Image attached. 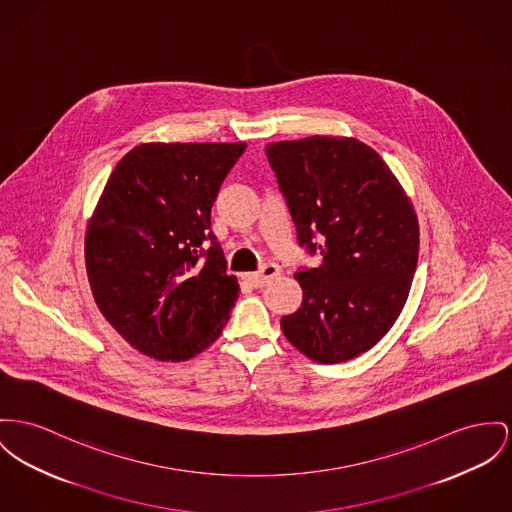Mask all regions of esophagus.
Wrapping results in <instances>:
<instances>
[{"instance_id": "esophagus-1", "label": "esophagus", "mask_w": 512, "mask_h": 512, "mask_svg": "<svg viewBox=\"0 0 512 512\" xmlns=\"http://www.w3.org/2000/svg\"><path fill=\"white\" fill-rule=\"evenodd\" d=\"M277 275H279V266L277 264H264L260 268V272L250 273V275H246V279L250 281V285L260 289V287L268 285L273 277H277Z\"/></svg>"}]
</instances>
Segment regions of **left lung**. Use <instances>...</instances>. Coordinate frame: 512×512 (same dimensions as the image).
Wrapping results in <instances>:
<instances>
[{
  "label": "left lung",
  "instance_id": "left-lung-1",
  "mask_svg": "<svg viewBox=\"0 0 512 512\" xmlns=\"http://www.w3.org/2000/svg\"><path fill=\"white\" fill-rule=\"evenodd\" d=\"M299 246L322 256L295 279L303 303L281 330L316 363H343L392 328L411 287L419 225L380 155L353 137L312 136L266 145Z\"/></svg>",
  "mask_w": 512,
  "mask_h": 512
}]
</instances>
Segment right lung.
I'll return each instance as SVG.
<instances>
[{"label": "right lung", "mask_w": 512, "mask_h": 512, "mask_svg": "<svg viewBox=\"0 0 512 512\" xmlns=\"http://www.w3.org/2000/svg\"><path fill=\"white\" fill-rule=\"evenodd\" d=\"M246 143H141L110 174L89 221L97 307L137 351L184 361L217 340L239 297L211 205Z\"/></svg>", "instance_id": "1"}]
</instances>
